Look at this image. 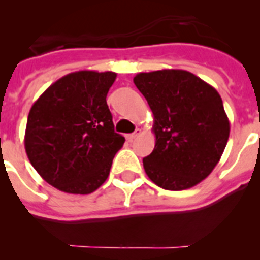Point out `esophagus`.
<instances>
[{
	"label": "esophagus",
	"mask_w": 260,
	"mask_h": 260,
	"mask_svg": "<svg viewBox=\"0 0 260 260\" xmlns=\"http://www.w3.org/2000/svg\"><path fill=\"white\" fill-rule=\"evenodd\" d=\"M139 134H141V130L138 128L137 132L133 133V134H127V135H126V139H127L128 142H133V141H134V139H135V138H137Z\"/></svg>",
	"instance_id": "esophagus-1"
}]
</instances>
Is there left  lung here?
Wrapping results in <instances>:
<instances>
[{
	"label": "left lung",
	"instance_id": "1",
	"mask_svg": "<svg viewBox=\"0 0 260 260\" xmlns=\"http://www.w3.org/2000/svg\"><path fill=\"white\" fill-rule=\"evenodd\" d=\"M137 88L153 113L147 176L165 190H186L207 178L228 143L231 125L219 92L190 71L139 73Z\"/></svg>",
	"mask_w": 260,
	"mask_h": 260
}]
</instances>
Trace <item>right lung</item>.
<instances>
[{"instance_id": "add662e5", "label": "right lung", "mask_w": 260, "mask_h": 260, "mask_svg": "<svg viewBox=\"0 0 260 260\" xmlns=\"http://www.w3.org/2000/svg\"><path fill=\"white\" fill-rule=\"evenodd\" d=\"M113 71L80 70L59 78L34 103L24 148L41 178L69 194H91L107 181L125 143L114 133L107 95Z\"/></svg>"}]
</instances>
